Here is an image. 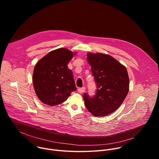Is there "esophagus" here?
Listing matches in <instances>:
<instances>
[{"label":"esophagus","instance_id":"34e87169","mask_svg":"<svg viewBox=\"0 0 159 159\" xmlns=\"http://www.w3.org/2000/svg\"><path fill=\"white\" fill-rule=\"evenodd\" d=\"M85 88L84 87H83L78 88V89H77V91H78L79 93L82 94V93H84V92H85Z\"/></svg>","mask_w":159,"mask_h":159}]
</instances>
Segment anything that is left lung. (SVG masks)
<instances>
[{
	"label": "left lung",
	"instance_id": "obj_1",
	"mask_svg": "<svg viewBox=\"0 0 159 159\" xmlns=\"http://www.w3.org/2000/svg\"><path fill=\"white\" fill-rule=\"evenodd\" d=\"M87 61L97 85L96 95L84 94L87 110L94 116H106L123 103L129 90V77L126 67L109 55L91 53Z\"/></svg>",
	"mask_w": 159,
	"mask_h": 159
}]
</instances>
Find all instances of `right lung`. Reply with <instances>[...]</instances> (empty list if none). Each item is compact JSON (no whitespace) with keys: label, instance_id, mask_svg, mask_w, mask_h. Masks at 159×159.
Returning <instances> with one entry per match:
<instances>
[{"label":"right lung","instance_id":"add662e5","mask_svg":"<svg viewBox=\"0 0 159 159\" xmlns=\"http://www.w3.org/2000/svg\"><path fill=\"white\" fill-rule=\"evenodd\" d=\"M74 55L66 48H58L49 52L36 64L33 75L34 89L44 104H61L76 90L73 73L68 68Z\"/></svg>","mask_w":159,"mask_h":159}]
</instances>
